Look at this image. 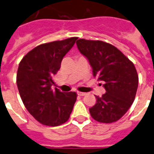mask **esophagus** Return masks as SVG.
Listing matches in <instances>:
<instances>
[{
    "label": "esophagus",
    "instance_id": "1",
    "mask_svg": "<svg viewBox=\"0 0 154 154\" xmlns=\"http://www.w3.org/2000/svg\"><path fill=\"white\" fill-rule=\"evenodd\" d=\"M86 93L85 92H77V95L78 96H81V97H83V96H85Z\"/></svg>",
    "mask_w": 154,
    "mask_h": 154
}]
</instances>
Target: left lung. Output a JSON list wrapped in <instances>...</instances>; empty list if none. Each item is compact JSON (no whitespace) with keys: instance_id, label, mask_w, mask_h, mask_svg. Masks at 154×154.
<instances>
[{"instance_id":"8db88e82","label":"left lung","mask_w":154,"mask_h":154,"mask_svg":"<svg viewBox=\"0 0 154 154\" xmlns=\"http://www.w3.org/2000/svg\"><path fill=\"white\" fill-rule=\"evenodd\" d=\"M77 46L88 60L93 76L103 81L106 90L101 97L96 96L97 103L89 108L90 115L103 123L118 121L135 98L138 85L135 66L119 49L107 42L80 38Z\"/></svg>"}]
</instances>
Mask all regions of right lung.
Segmentation results:
<instances>
[{"label":"right lung","instance_id":"add662e5","mask_svg":"<svg viewBox=\"0 0 154 154\" xmlns=\"http://www.w3.org/2000/svg\"><path fill=\"white\" fill-rule=\"evenodd\" d=\"M77 37L37 46L22 58L16 75L21 100L29 113L40 123L57 127L68 120L77 100L75 92H62L53 85L62 58Z\"/></svg>","mask_w":154,"mask_h":154}]
</instances>
